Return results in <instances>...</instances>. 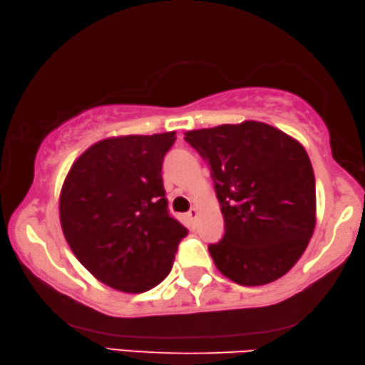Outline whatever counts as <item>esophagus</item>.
<instances>
[{
    "label": "esophagus",
    "instance_id": "esophagus-1",
    "mask_svg": "<svg viewBox=\"0 0 365 365\" xmlns=\"http://www.w3.org/2000/svg\"><path fill=\"white\" fill-rule=\"evenodd\" d=\"M197 217H199V210H197V208H190V210L186 213V218L189 220L190 223H195V220H197Z\"/></svg>",
    "mask_w": 365,
    "mask_h": 365
}]
</instances>
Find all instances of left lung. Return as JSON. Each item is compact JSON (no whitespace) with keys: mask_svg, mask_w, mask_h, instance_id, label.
<instances>
[{"mask_svg":"<svg viewBox=\"0 0 365 365\" xmlns=\"http://www.w3.org/2000/svg\"><path fill=\"white\" fill-rule=\"evenodd\" d=\"M207 161L225 218L208 250L226 278L272 283L301 259L315 228V176L299 142L259 121L184 137Z\"/></svg>","mask_w":365,"mask_h":365,"instance_id":"1","label":"left lung"}]
</instances>
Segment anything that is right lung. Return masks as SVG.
I'll return each mask as SVG.
<instances>
[{
	"instance_id": "right-lung-1",
	"label": "right lung",
	"mask_w": 365,
	"mask_h": 365,
	"mask_svg": "<svg viewBox=\"0 0 365 365\" xmlns=\"http://www.w3.org/2000/svg\"><path fill=\"white\" fill-rule=\"evenodd\" d=\"M176 133L100 140L71 168L59 218L77 260L101 283L143 292L163 282L187 230L165 197V155Z\"/></svg>"
}]
</instances>
